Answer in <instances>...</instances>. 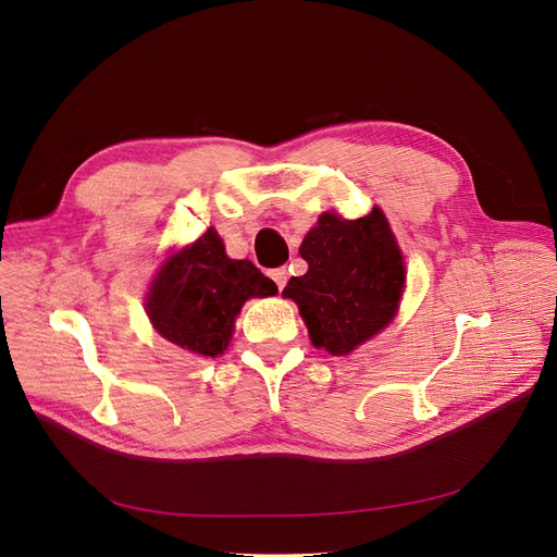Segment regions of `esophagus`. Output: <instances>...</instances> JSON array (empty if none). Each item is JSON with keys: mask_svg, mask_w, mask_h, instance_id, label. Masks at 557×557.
Segmentation results:
<instances>
[{"mask_svg": "<svg viewBox=\"0 0 557 557\" xmlns=\"http://www.w3.org/2000/svg\"><path fill=\"white\" fill-rule=\"evenodd\" d=\"M269 275H271V280L277 284V288H280V290L286 286V269H284V267H282V269H273V271H269Z\"/></svg>", "mask_w": 557, "mask_h": 557, "instance_id": "34e87169", "label": "esophagus"}]
</instances>
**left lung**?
<instances>
[{"mask_svg":"<svg viewBox=\"0 0 557 557\" xmlns=\"http://www.w3.org/2000/svg\"><path fill=\"white\" fill-rule=\"evenodd\" d=\"M300 255L309 271L290 277L282 296L298 302L315 347L341 357L391 323L406 271L382 210L357 221L325 212Z\"/></svg>","mask_w":557,"mask_h":557,"instance_id":"8db88e82","label":"left lung"}]
</instances>
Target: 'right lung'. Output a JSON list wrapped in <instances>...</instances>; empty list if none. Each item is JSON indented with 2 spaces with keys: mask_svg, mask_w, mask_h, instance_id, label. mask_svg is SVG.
Instances as JSON below:
<instances>
[{
  "mask_svg": "<svg viewBox=\"0 0 557 557\" xmlns=\"http://www.w3.org/2000/svg\"><path fill=\"white\" fill-rule=\"evenodd\" d=\"M277 286L248 259H230L214 230L169 257L146 311L166 341L194 355L216 357L230 343L234 318L248 298L275 296Z\"/></svg>",
  "mask_w": 557,
  "mask_h": 557,
  "instance_id": "1",
  "label": "right lung"
}]
</instances>
